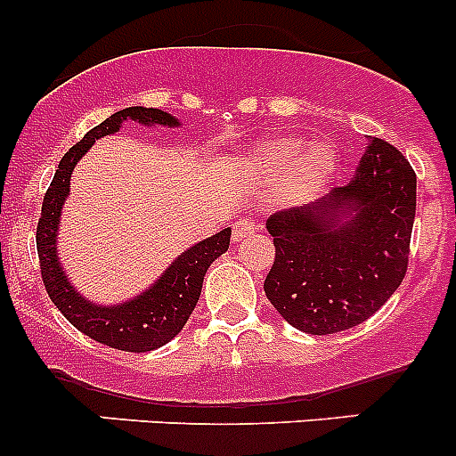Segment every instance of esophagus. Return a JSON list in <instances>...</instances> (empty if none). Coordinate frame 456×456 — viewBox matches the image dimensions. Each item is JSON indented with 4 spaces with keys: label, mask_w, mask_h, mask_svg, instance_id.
<instances>
[{
    "label": "esophagus",
    "mask_w": 456,
    "mask_h": 456,
    "mask_svg": "<svg viewBox=\"0 0 456 456\" xmlns=\"http://www.w3.org/2000/svg\"><path fill=\"white\" fill-rule=\"evenodd\" d=\"M254 233H257V224L251 223V220H247V218L236 220V224H233V229H232L233 242H242L245 238L254 236Z\"/></svg>",
    "instance_id": "1"
}]
</instances>
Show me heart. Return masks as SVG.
Here are the masks:
<instances>
[{
  "label": "heart",
  "mask_w": 456,
  "mask_h": 456,
  "mask_svg": "<svg viewBox=\"0 0 456 456\" xmlns=\"http://www.w3.org/2000/svg\"><path fill=\"white\" fill-rule=\"evenodd\" d=\"M245 165L266 181H278L284 200H305L322 190L335 169V154L329 142H309L302 147L296 136H273L260 141L247 154Z\"/></svg>",
  "instance_id": "heart-1"
}]
</instances>
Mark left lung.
I'll list each match as a JSON object with an SVG mask.
<instances>
[{
  "label": "left lung",
  "mask_w": 456,
  "mask_h": 456,
  "mask_svg": "<svg viewBox=\"0 0 456 456\" xmlns=\"http://www.w3.org/2000/svg\"><path fill=\"white\" fill-rule=\"evenodd\" d=\"M415 207L417 176L406 156L370 139L346 187L266 220L275 247L265 280L269 302L311 335L369 320L406 275Z\"/></svg>",
  "instance_id": "left-lung-1"
}]
</instances>
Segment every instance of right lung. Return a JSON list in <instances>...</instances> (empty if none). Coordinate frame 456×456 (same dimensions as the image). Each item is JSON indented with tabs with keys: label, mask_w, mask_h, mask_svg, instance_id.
I'll return each instance as SVG.
<instances>
[{
	"label": "right lung",
	"mask_w": 456,
	"mask_h": 456,
	"mask_svg": "<svg viewBox=\"0 0 456 456\" xmlns=\"http://www.w3.org/2000/svg\"><path fill=\"white\" fill-rule=\"evenodd\" d=\"M126 121H136L141 126H181L172 114L163 112V110L136 105V108L114 112L103 123L92 127L84 139L66 151L48 191H45L41 218L37 223V254H39L41 280H44L50 300L75 329L105 346L127 353H145L160 348L181 333L199 302L207 269L216 257L229 249L232 229H223L216 236L187 249L172 262V266L160 275L154 287L123 305H92L72 289L57 256V229L61 207L70 191V174L81 156L90 150L92 142L101 136L118 132L121 123Z\"/></svg>",
	"instance_id": "obj_1"
}]
</instances>
